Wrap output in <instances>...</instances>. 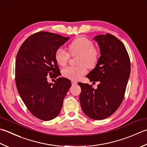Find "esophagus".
<instances>
[{
	"label": "esophagus",
	"instance_id": "esophagus-1",
	"mask_svg": "<svg viewBox=\"0 0 147 147\" xmlns=\"http://www.w3.org/2000/svg\"><path fill=\"white\" fill-rule=\"evenodd\" d=\"M77 82H76V81H74V80H72V82H71V84L73 85H76L77 84Z\"/></svg>",
	"mask_w": 147,
	"mask_h": 147
}]
</instances>
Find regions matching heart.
I'll return each mask as SVG.
<instances>
[{
	"label": "heart",
	"mask_w": 147,
	"mask_h": 147,
	"mask_svg": "<svg viewBox=\"0 0 147 147\" xmlns=\"http://www.w3.org/2000/svg\"><path fill=\"white\" fill-rule=\"evenodd\" d=\"M69 53L62 48L57 49L55 53L57 64L64 66L72 57L78 56L76 66H71L62 70V75L70 80H79L87 73V67L93 69L98 64L100 52L98 48L94 46L90 39L84 36H79L74 39L69 45Z\"/></svg>",
	"instance_id": "obj_1"
}]
</instances>
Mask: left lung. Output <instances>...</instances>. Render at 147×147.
Instances as JSON below:
<instances>
[{
    "label": "left lung",
    "instance_id": "8db88e82",
    "mask_svg": "<svg viewBox=\"0 0 147 147\" xmlns=\"http://www.w3.org/2000/svg\"><path fill=\"white\" fill-rule=\"evenodd\" d=\"M99 43L100 57L97 66L87 78L99 82L97 88L79 82L80 105L86 115L102 120L113 114L121 105L131 73V62L125 46L110 34L94 38Z\"/></svg>",
    "mask_w": 147,
    "mask_h": 147
}]
</instances>
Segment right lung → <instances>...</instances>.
<instances>
[{"instance_id": "right-lung-1", "label": "right lung", "mask_w": 147, "mask_h": 147, "mask_svg": "<svg viewBox=\"0 0 147 147\" xmlns=\"http://www.w3.org/2000/svg\"><path fill=\"white\" fill-rule=\"evenodd\" d=\"M69 39L48 32H38L23 42L15 63V82L23 101L34 117L45 121L55 118L71 86L69 80L59 78L60 69L55 53Z\"/></svg>"}]
</instances>
